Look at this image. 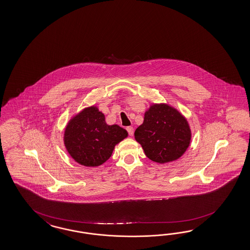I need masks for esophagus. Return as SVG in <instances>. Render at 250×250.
<instances>
[{"instance_id": "obj_1", "label": "esophagus", "mask_w": 250, "mask_h": 250, "mask_svg": "<svg viewBox=\"0 0 250 250\" xmlns=\"http://www.w3.org/2000/svg\"><path fill=\"white\" fill-rule=\"evenodd\" d=\"M126 131H127L128 134L130 136H132L133 134H134V128H133V126H127L126 127Z\"/></svg>"}]
</instances>
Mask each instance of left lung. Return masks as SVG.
<instances>
[{
  "label": "left lung",
  "mask_w": 250,
  "mask_h": 250,
  "mask_svg": "<svg viewBox=\"0 0 250 250\" xmlns=\"http://www.w3.org/2000/svg\"><path fill=\"white\" fill-rule=\"evenodd\" d=\"M190 136L186 119L165 104L152 105L134 132L147 157L159 164L180 158L189 146Z\"/></svg>",
  "instance_id": "8db88e82"
}]
</instances>
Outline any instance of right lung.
Here are the masks:
<instances>
[{"instance_id":"1","label":"right lung","mask_w":250,"mask_h":250,"mask_svg":"<svg viewBox=\"0 0 250 250\" xmlns=\"http://www.w3.org/2000/svg\"><path fill=\"white\" fill-rule=\"evenodd\" d=\"M126 136V130L117 125H106L104 114L91 106L81 111L68 123L64 143L77 163L95 167L106 162L116 144Z\"/></svg>"}]
</instances>
